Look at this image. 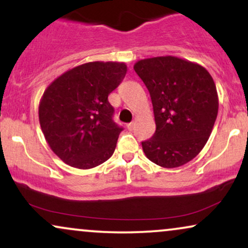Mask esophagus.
Returning <instances> with one entry per match:
<instances>
[{
    "instance_id": "esophagus-1",
    "label": "esophagus",
    "mask_w": 248,
    "mask_h": 248,
    "mask_svg": "<svg viewBox=\"0 0 248 248\" xmlns=\"http://www.w3.org/2000/svg\"><path fill=\"white\" fill-rule=\"evenodd\" d=\"M127 128L129 130H133L134 129V122H130V124H127Z\"/></svg>"
}]
</instances>
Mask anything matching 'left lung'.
Instances as JSON below:
<instances>
[{
    "instance_id": "1",
    "label": "left lung",
    "mask_w": 248,
    "mask_h": 248,
    "mask_svg": "<svg viewBox=\"0 0 248 248\" xmlns=\"http://www.w3.org/2000/svg\"><path fill=\"white\" fill-rule=\"evenodd\" d=\"M134 70L152 98L156 130L142 142L157 166L177 168L201 153L218 114V94L211 75L202 65L173 56L141 59Z\"/></svg>"
}]
</instances>
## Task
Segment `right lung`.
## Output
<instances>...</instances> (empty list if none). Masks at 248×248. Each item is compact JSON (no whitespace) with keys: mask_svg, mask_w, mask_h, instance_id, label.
<instances>
[{"mask_svg":"<svg viewBox=\"0 0 248 248\" xmlns=\"http://www.w3.org/2000/svg\"><path fill=\"white\" fill-rule=\"evenodd\" d=\"M127 72L124 62H91L55 79L39 102L42 132L52 152L78 169H91L114 153L122 128L108 95Z\"/></svg>","mask_w":248,"mask_h":248,"instance_id":"right-lung-1","label":"right lung"}]
</instances>
